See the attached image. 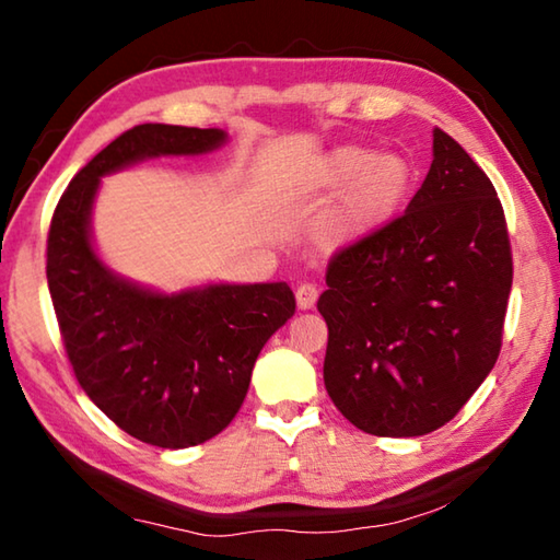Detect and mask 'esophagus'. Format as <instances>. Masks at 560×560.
<instances>
[{
  "label": "esophagus",
  "instance_id": "obj_1",
  "mask_svg": "<svg viewBox=\"0 0 560 560\" xmlns=\"http://www.w3.org/2000/svg\"><path fill=\"white\" fill-rule=\"evenodd\" d=\"M316 301H318L316 283H301V287L296 289V306L301 311H308V308L316 306Z\"/></svg>",
  "mask_w": 560,
  "mask_h": 560
}]
</instances>
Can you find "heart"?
Instances as JSON below:
<instances>
[{"label": "heart", "mask_w": 560, "mask_h": 560, "mask_svg": "<svg viewBox=\"0 0 560 560\" xmlns=\"http://www.w3.org/2000/svg\"><path fill=\"white\" fill-rule=\"evenodd\" d=\"M316 189L340 197L320 222L318 240L328 249H346L375 234L397 212L410 189V165L365 145H340L318 165Z\"/></svg>", "instance_id": "obj_1"}]
</instances>
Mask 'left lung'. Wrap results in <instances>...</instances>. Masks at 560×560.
<instances>
[{"mask_svg":"<svg viewBox=\"0 0 560 560\" xmlns=\"http://www.w3.org/2000/svg\"><path fill=\"white\" fill-rule=\"evenodd\" d=\"M432 165L402 217L328 264L324 383L348 422L420 438L477 393L501 350L511 246L497 189L434 128Z\"/></svg>","mask_w":560,"mask_h":560,"instance_id":"1","label":"left lung"}]
</instances>
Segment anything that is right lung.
Listing matches in <instances>:
<instances>
[{
	"instance_id": "1",
	"label": "right lung",
	"mask_w": 560,
	"mask_h": 560,
	"mask_svg": "<svg viewBox=\"0 0 560 560\" xmlns=\"http://www.w3.org/2000/svg\"><path fill=\"white\" fill-rule=\"evenodd\" d=\"M224 143L220 128L126 130L66 187L46 244V279L75 381L122 432L163 450L195 447L234 420L264 343L293 316L296 299L283 281L163 293L122 279L93 246V202L101 177Z\"/></svg>"
}]
</instances>
